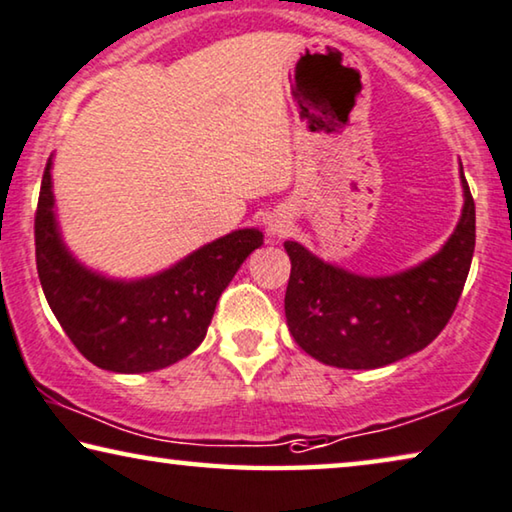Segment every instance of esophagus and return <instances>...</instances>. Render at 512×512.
Listing matches in <instances>:
<instances>
[{"label": "esophagus", "mask_w": 512, "mask_h": 512, "mask_svg": "<svg viewBox=\"0 0 512 512\" xmlns=\"http://www.w3.org/2000/svg\"><path fill=\"white\" fill-rule=\"evenodd\" d=\"M289 230H292V220H289V216H285V213H273L269 218V227H266L269 236H273V239H282V236L289 234Z\"/></svg>", "instance_id": "obj_1"}]
</instances>
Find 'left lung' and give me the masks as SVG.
Segmentation results:
<instances>
[{
  "instance_id": "1",
  "label": "left lung",
  "mask_w": 512,
  "mask_h": 512,
  "mask_svg": "<svg viewBox=\"0 0 512 512\" xmlns=\"http://www.w3.org/2000/svg\"><path fill=\"white\" fill-rule=\"evenodd\" d=\"M464 207L439 253L393 276H358L285 241L292 259L285 317L305 354L333 368L375 370L425 349L451 319L476 246V204L460 167Z\"/></svg>"
}]
</instances>
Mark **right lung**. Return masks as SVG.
<instances>
[{"label": "right lung", "mask_w": 512, "mask_h": 512, "mask_svg": "<svg viewBox=\"0 0 512 512\" xmlns=\"http://www.w3.org/2000/svg\"><path fill=\"white\" fill-rule=\"evenodd\" d=\"M52 156L45 165L34 220L36 269L43 294L78 352L98 368L135 375L193 354L213 310L246 257L264 243L255 227L197 248L156 276L117 280L87 269L61 239Z\"/></svg>", "instance_id": "right-lung-1"}]
</instances>
